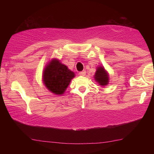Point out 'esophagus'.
<instances>
[{"label": "esophagus", "mask_w": 154, "mask_h": 154, "mask_svg": "<svg viewBox=\"0 0 154 154\" xmlns=\"http://www.w3.org/2000/svg\"><path fill=\"white\" fill-rule=\"evenodd\" d=\"M85 73H86V72H85V71H82L79 72V75H82V76H85Z\"/></svg>", "instance_id": "34e87169"}]
</instances>
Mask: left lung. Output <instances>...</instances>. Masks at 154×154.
Here are the masks:
<instances>
[{"label":"left lung","mask_w":154,"mask_h":154,"mask_svg":"<svg viewBox=\"0 0 154 154\" xmlns=\"http://www.w3.org/2000/svg\"><path fill=\"white\" fill-rule=\"evenodd\" d=\"M95 80L101 85H106L109 82V75L103 66L97 68L94 75Z\"/></svg>","instance_id":"obj_1"}]
</instances>
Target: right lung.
I'll return each mask as SVG.
<instances>
[{"label":"right lung","instance_id":"right-lung-1","mask_svg":"<svg viewBox=\"0 0 154 154\" xmlns=\"http://www.w3.org/2000/svg\"><path fill=\"white\" fill-rule=\"evenodd\" d=\"M43 77L44 84L49 90L56 94H62L75 73L66 66L53 59L46 66Z\"/></svg>","mask_w":154,"mask_h":154}]
</instances>
